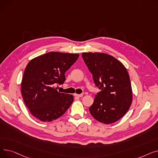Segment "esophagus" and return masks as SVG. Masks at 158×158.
Here are the masks:
<instances>
[{
  "label": "esophagus",
  "mask_w": 158,
  "mask_h": 158,
  "mask_svg": "<svg viewBox=\"0 0 158 158\" xmlns=\"http://www.w3.org/2000/svg\"><path fill=\"white\" fill-rule=\"evenodd\" d=\"M73 95H74L75 97H81L83 96L82 95H79V94H75Z\"/></svg>",
  "instance_id": "obj_1"
}]
</instances>
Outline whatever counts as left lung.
<instances>
[{"label":"left lung","mask_w":158,"mask_h":158,"mask_svg":"<svg viewBox=\"0 0 158 158\" xmlns=\"http://www.w3.org/2000/svg\"><path fill=\"white\" fill-rule=\"evenodd\" d=\"M82 57L92 73L95 85L101 89L89 110L98 122L110 124L129 110L132 94L128 72L112 56L100 52H82Z\"/></svg>","instance_id":"8db88e82"}]
</instances>
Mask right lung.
Here are the masks:
<instances>
[{"mask_svg": "<svg viewBox=\"0 0 158 158\" xmlns=\"http://www.w3.org/2000/svg\"><path fill=\"white\" fill-rule=\"evenodd\" d=\"M79 54L50 52L31 60L25 69L21 84L23 102L31 113L42 122L62 116L73 101L72 95L54 88L65 81L64 73Z\"/></svg>", "mask_w": 158, "mask_h": 158, "instance_id": "right-lung-1", "label": "right lung"}]
</instances>
